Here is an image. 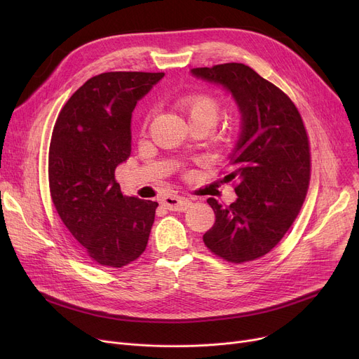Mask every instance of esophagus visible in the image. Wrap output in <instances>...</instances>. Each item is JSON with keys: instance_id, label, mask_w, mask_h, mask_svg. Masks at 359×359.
Here are the masks:
<instances>
[{"instance_id": "obj_1", "label": "esophagus", "mask_w": 359, "mask_h": 359, "mask_svg": "<svg viewBox=\"0 0 359 359\" xmlns=\"http://www.w3.org/2000/svg\"><path fill=\"white\" fill-rule=\"evenodd\" d=\"M161 203L170 211H180V212L186 211L192 205V202L189 199H186L183 196H177V195L164 196L161 199Z\"/></svg>"}]
</instances>
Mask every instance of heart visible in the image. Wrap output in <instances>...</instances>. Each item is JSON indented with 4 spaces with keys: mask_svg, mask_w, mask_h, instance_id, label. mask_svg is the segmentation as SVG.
I'll return each mask as SVG.
<instances>
[{
    "mask_svg": "<svg viewBox=\"0 0 359 359\" xmlns=\"http://www.w3.org/2000/svg\"><path fill=\"white\" fill-rule=\"evenodd\" d=\"M176 106L191 126L202 125L208 129L214 128L221 113V102L206 93L187 94L177 100Z\"/></svg>",
    "mask_w": 359,
    "mask_h": 359,
    "instance_id": "b5f03b06",
    "label": "heart"
}]
</instances>
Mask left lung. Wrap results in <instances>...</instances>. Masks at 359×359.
I'll list each match as a JSON object with an SVG mask.
<instances>
[{
    "label": "left lung",
    "instance_id": "1",
    "mask_svg": "<svg viewBox=\"0 0 359 359\" xmlns=\"http://www.w3.org/2000/svg\"><path fill=\"white\" fill-rule=\"evenodd\" d=\"M195 79L231 94L241 116L238 140L229 156L230 173L238 182L237 199L222 206L208 202L215 224L203 243L217 256L250 262L269 253L297 218L310 182L307 132L284 91L244 64L194 68Z\"/></svg>",
    "mask_w": 359,
    "mask_h": 359
}]
</instances>
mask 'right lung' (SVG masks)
I'll return each instance as SVG.
<instances>
[{"mask_svg":"<svg viewBox=\"0 0 359 359\" xmlns=\"http://www.w3.org/2000/svg\"><path fill=\"white\" fill-rule=\"evenodd\" d=\"M163 72H104L62 107L49 147L52 202L99 265L122 268L147 248L157 202L123 196L115 170L130 156V119Z\"/></svg>","mask_w":359,"mask_h":359,"instance_id":"1","label":"right lung"}]
</instances>
